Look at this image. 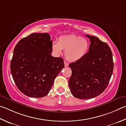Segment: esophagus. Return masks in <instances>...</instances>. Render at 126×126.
<instances>
[{
	"label": "esophagus",
	"mask_w": 126,
	"mask_h": 126,
	"mask_svg": "<svg viewBox=\"0 0 126 126\" xmlns=\"http://www.w3.org/2000/svg\"><path fill=\"white\" fill-rule=\"evenodd\" d=\"M68 65H69V64L68 63H66V62H64V66H65V67L66 66H68Z\"/></svg>",
	"instance_id": "1"
}]
</instances>
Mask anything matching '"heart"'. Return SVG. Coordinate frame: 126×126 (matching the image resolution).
<instances>
[{
	"mask_svg": "<svg viewBox=\"0 0 126 126\" xmlns=\"http://www.w3.org/2000/svg\"><path fill=\"white\" fill-rule=\"evenodd\" d=\"M89 49L90 42L87 39L74 35L61 36L58 42L52 44V50L56 56H61L63 50L65 51V58L71 62L81 60Z\"/></svg>",
	"mask_w": 126,
	"mask_h": 126,
	"instance_id": "b5f03b06",
	"label": "heart"
}]
</instances>
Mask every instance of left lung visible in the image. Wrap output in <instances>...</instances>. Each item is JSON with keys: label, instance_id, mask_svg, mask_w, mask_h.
Listing matches in <instances>:
<instances>
[{"label": "left lung", "instance_id": "left-lung-1", "mask_svg": "<svg viewBox=\"0 0 126 126\" xmlns=\"http://www.w3.org/2000/svg\"><path fill=\"white\" fill-rule=\"evenodd\" d=\"M90 39V49L81 60L69 64L72 70L69 87L74 97L81 99L94 98L104 92L114 69L112 54L108 44L97 37Z\"/></svg>", "mask_w": 126, "mask_h": 126}]
</instances>
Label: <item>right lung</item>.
<instances>
[{"instance_id":"add662e5","label":"right lung","mask_w":126,"mask_h":126,"mask_svg":"<svg viewBox=\"0 0 126 126\" xmlns=\"http://www.w3.org/2000/svg\"><path fill=\"white\" fill-rule=\"evenodd\" d=\"M52 44L48 33H32L15 47L11 73L17 88L24 95L33 98L47 95L64 66L63 58L51 55Z\"/></svg>"}]
</instances>
